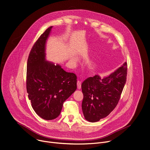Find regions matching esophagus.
I'll use <instances>...</instances> for the list:
<instances>
[{"label":"esophagus","instance_id":"34e87169","mask_svg":"<svg viewBox=\"0 0 150 150\" xmlns=\"http://www.w3.org/2000/svg\"><path fill=\"white\" fill-rule=\"evenodd\" d=\"M81 83H82L81 81H77V88H78V89L79 90V89L81 88Z\"/></svg>","mask_w":150,"mask_h":150}]
</instances>
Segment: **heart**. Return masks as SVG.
Masks as SVG:
<instances>
[{
	"instance_id": "heart-1",
	"label": "heart",
	"mask_w": 150,
	"mask_h": 150,
	"mask_svg": "<svg viewBox=\"0 0 150 150\" xmlns=\"http://www.w3.org/2000/svg\"><path fill=\"white\" fill-rule=\"evenodd\" d=\"M72 60H74V61H76L77 59H76V57L75 56H72Z\"/></svg>"
}]
</instances>
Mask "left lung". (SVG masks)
Here are the masks:
<instances>
[{
	"label": "left lung",
	"instance_id": "1",
	"mask_svg": "<svg viewBox=\"0 0 150 150\" xmlns=\"http://www.w3.org/2000/svg\"><path fill=\"white\" fill-rule=\"evenodd\" d=\"M127 63L109 76L89 77L82 83V109L85 119L91 122L108 116L116 107L126 81Z\"/></svg>",
	"mask_w": 150,
	"mask_h": 150
}]
</instances>
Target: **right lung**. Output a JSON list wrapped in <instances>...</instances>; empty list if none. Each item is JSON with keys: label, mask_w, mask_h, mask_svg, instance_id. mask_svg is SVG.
Masks as SVG:
<instances>
[{"label": "right lung", "mask_w": 150, "mask_h": 150, "mask_svg": "<svg viewBox=\"0 0 150 150\" xmlns=\"http://www.w3.org/2000/svg\"><path fill=\"white\" fill-rule=\"evenodd\" d=\"M52 27L33 45L27 61V91L35 112L42 119L57 117L63 103L76 90V75L45 59V45Z\"/></svg>", "instance_id": "obj_1"}]
</instances>
